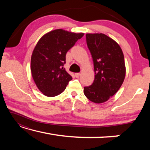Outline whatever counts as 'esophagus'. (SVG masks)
Masks as SVG:
<instances>
[{
	"label": "esophagus",
	"mask_w": 150,
	"mask_h": 150,
	"mask_svg": "<svg viewBox=\"0 0 150 150\" xmlns=\"http://www.w3.org/2000/svg\"><path fill=\"white\" fill-rule=\"evenodd\" d=\"M75 77H77V78H79V77H80V73H75Z\"/></svg>",
	"instance_id": "esophagus-1"
}]
</instances>
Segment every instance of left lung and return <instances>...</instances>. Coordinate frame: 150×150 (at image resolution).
I'll use <instances>...</instances> for the list:
<instances>
[{"instance_id": "left-lung-1", "label": "left lung", "mask_w": 150, "mask_h": 150, "mask_svg": "<svg viewBox=\"0 0 150 150\" xmlns=\"http://www.w3.org/2000/svg\"><path fill=\"white\" fill-rule=\"evenodd\" d=\"M86 40L95 75L93 84L84 87V94L92 102L103 103L115 95L124 82V54L120 45L104 34H87Z\"/></svg>"}]
</instances>
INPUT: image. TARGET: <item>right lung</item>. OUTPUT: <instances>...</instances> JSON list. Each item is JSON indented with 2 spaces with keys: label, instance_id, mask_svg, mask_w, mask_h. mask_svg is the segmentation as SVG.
I'll return each mask as SVG.
<instances>
[{
  "label": "right lung",
  "instance_id": "obj_1",
  "mask_svg": "<svg viewBox=\"0 0 150 150\" xmlns=\"http://www.w3.org/2000/svg\"><path fill=\"white\" fill-rule=\"evenodd\" d=\"M83 35V33L57 29L43 35L37 43L32 54L30 69L35 85L44 95H59L72 79L63 68L66 54Z\"/></svg>",
  "mask_w": 150,
  "mask_h": 150
}]
</instances>
